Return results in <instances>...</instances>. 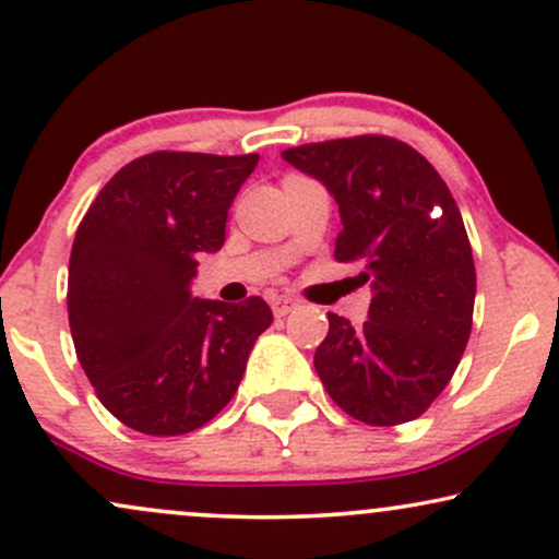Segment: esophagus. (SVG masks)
I'll list each match as a JSON object with an SVG mask.
<instances>
[{
  "label": "esophagus",
  "mask_w": 559,
  "mask_h": 559,
  "mask_svg": "<svg viewBox=\"0 0 559 559\" xmlns=\"http://www.w3.org/2000/svg\"><path fill=\"white\" fill-rule=\"evenodd\" d=\"M297 299H292V297H273L270 299V308H273V312H275V318H284V316H289V312L297 308Z\"/></svg>",
  "instance_id": "1"
}]
</instances>
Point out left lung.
<instances>
[{"label":"left lung","instance_id":"1","mask_svg":"<svg viewBox=\"0 0 559 559\" xmlns=\"http://www.w3.org/2000/svg\"><path fill=\"white\" fill-rule=\"evenodd\" d=\"M334 195V257L371 281L369 321L329 312L318 377L342 411L373 427L416 419L462 360L475 310V262L443 177L411 145L379 134L281 153Z\"/></svg>","mask_w":559,"mask_h":559}]
</instances>
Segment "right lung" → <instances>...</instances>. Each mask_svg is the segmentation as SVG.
<instances>
[{
	"label": "right lung",
	"mask_w": 559,
	"mask_h": 559,
	"mask_svg": "<svg viewBox=\"0 0 559 559\" xmlns=\"http://www.w3.org/2000/svg\"><path fill=\"white\" fill-rule=\"evenodd\" d=\"M257 162L148 153L110 177L79 225L73 347L103 406L138 432L186 435L214 419L273 323L260 297L225 305L190 292L195 260L223 249L228 210Z\"/></svg>",
	"instance_id": "right-lung-1"
}]
</instances>
